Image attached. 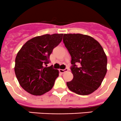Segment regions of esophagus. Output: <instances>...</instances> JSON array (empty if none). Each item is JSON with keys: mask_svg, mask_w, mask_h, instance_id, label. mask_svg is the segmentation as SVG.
<instances>
[{"mask_svg": "<svg viewBox=\"0 0 121 121\" xmlns=\"http://www.w3.org/2000/svg\"><path fill=\"white\" fill-rule=\"evenodd\" d=\"M68 71V68H65V69H59L60 73H64L65 72Z\"/></svg>", "mask_w": 121, "mask_h": 121, "instance_id": "obj_1", "label": "esophagus"}]
</instances>
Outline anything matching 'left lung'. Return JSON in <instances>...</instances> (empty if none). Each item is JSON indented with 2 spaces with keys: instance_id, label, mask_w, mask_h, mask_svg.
Masks as SVG:
<instances>
[{
  "instance_id": "left-lung-1",
  "label": "left lung",
  "mask_w": 121,
  "mask_h": 121,
  "mask_svg": "<svg viewBox=\"0 0 121 121\" xmlns=\"http://www.w3.org/2000/svg\"><path fill=\"white\" fill-rule=\"evenodd\" d=\"M63 42L71 57L74 76L67 82L68 88L78 95L92 93L99 87L107 71L103 48L94 38L82 34H64Z\"/></svg>"
}]
</instances>
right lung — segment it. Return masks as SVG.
<instances>
[{
	"mask_svg": "<svg viewBox=\"0 0 121 121\" xmlns=\"http://www.w3.org/2000/svg\"><path fill=\"white\" fill-rule=\"evenodd\" d=\"M63 34L43 35L28 40L17 53L14 72L20 86L34 95L52 90L58 77V69L47 67L54 48L61 41Z\"/></svg>",
	"mask_w": 121,
	"mask_h": 121,
	"instance_id": "1",
	"label": "right lung"
}]
</instances>
